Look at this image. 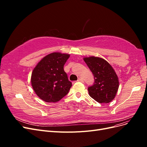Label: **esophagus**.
Listing matches in <instances>:
<instances>
[{
	"mask_svg": "<svg viewBox=\"0 0 147 147\" xmlns=\"http://www.w3.org/2000/svg\"><path fill=\"white\" fill-rule=\"evenodd\" d=\"M77 81H78V82H83V80L82 78H79L78 79Z\"/></svg>",
	"mask_w": 147,
	"mask_h": 147,
	"instance_id": "obj_1",
	"label": "esophagus"
}]
</instances>
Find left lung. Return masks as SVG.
<instances>
[{"instance_id": "1", "label": "left lung", "mask_w": 147, "mask_h": 147, "mask_svg": "<svg viewBox=\"0 0 147 147\" xmlns=\"http://www.w3.org/2000/svg\"><path fill=\"white\" fill-rule=\"evenodd\" d=\"M83 59L94 77V84L88 88L89 95L99 103H109L118 90L116 72L107 61L100 57L91 56Z\"/></svg>"}]
</instances>
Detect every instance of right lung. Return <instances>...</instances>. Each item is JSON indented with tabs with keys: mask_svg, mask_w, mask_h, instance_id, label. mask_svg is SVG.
Wrapping results in <instances>:
<instances>
[{
	"mask_svg": "<svg viewBox=\"0 0 147 147\" xmlns=\"http://www.w3.org/2000/svg\"><path fill=\"white\" fill-rule=\"evenodd\" d=\"M70 55L52 53L45 56L34 69L31 84L36 94L47 102H56L67 94L72 86L64 65Z\"/></svg>",
	"mask_w": 147,
	"mask_h": 147,
	"instance_id": "obj_1",
	"label": "right lung"
}]
</instances>
